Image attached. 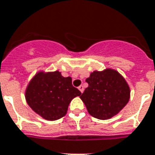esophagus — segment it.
Returning <instances> with one entry per match:
<instances>
[{"instance_id":"esophagus-1","label":"esophagus","mask_w":155,"mask_h":155,"mask_svg":"<svg viewBox=\"0 0 155 155\" xmlns=\"http://www.w3.org/2000/svg\"><path fill=\"white\" fill-rule=\"evenodd\" d=\"M78 89H79V91H81L82 93L84 91V87H83V86H82V85H81V86H79Z\"/></svg>"}]
</instances>
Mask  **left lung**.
Masks as SVG:
<instances>
[{"instance_id":"left-lung-1","label":"left lung","mask_w":155,"mask_h":155,"mask_svg":"<svg viewBox=\"0 0 155 155\" xmlns=\"http://www.w3.org/2000/svg\"><path fill=\"white\" fill-rule=\"evenodd\" d=\"M88 87L80 98L92 117L105 120L120 112L130 99V88L120 73L114 69L94 71L86 79Z\"/></svg>"}]
</instances>
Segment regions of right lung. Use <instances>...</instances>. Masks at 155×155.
<instances>
[{
  "mask_svg": "<svg viewBox=\"0 0 155 155\" xmlns=\"http://www.w3.org/2000/svg\"><path fill=\"white\" fill-rule=\"evenodd\" d=\"M81 94L73 86L70 77L64 78L59 71L39 72L29 82L25 98L35 113L46 120L54 121L66 114L71 101Z\"/></svg>",
  "mask_w": 155,
  "mask_h": 155,
  "instance_id": "add662e5",
  "label": "right lung"
}]
</instances>
